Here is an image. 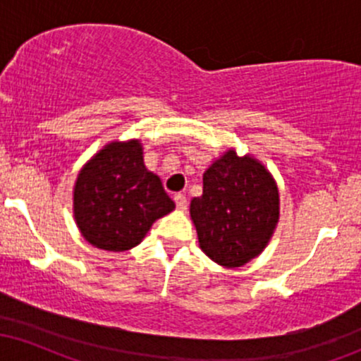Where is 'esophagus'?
Instances as JSON below:
<instances>
[{"instance_id":"esophagus-1","label":"esophagus","mask_w":361,"mask_h":361,"mask_svg":"<svg viewBox=\"0 0 361 361\" xmlns=\"http://www.w3.org/2000/svg\"><path fill=\"white\" fill-rule=\"evenodd\" d=\"M175 204H176L178 210H186V207H188V200H186V197L183 193H176L175 195Z\"/></svg>"}]
</instances>
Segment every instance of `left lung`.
I'll return each instance as SVG.
<instances>
[{
    "label": "left lung",
    "mask_w": 361,
    "mask_h": 361,
    "mask_svg": "<svg viewBox=\"0 0 361 361\" xmlns=\"http://www.w3.org/2000/svg\"><path fill=\"white\" fill-rule=\"evenodd\" d=\"M202 251L226 268H238L270 243L280 217L279 186L258 159L234 149L204 173V193L190 204Z\"/></svg>",
    "instance_id": "1"
}]
</instances>
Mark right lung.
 Instances as JSON below:
<instances>
[{
    "mask_svg": "<svg viewBox=\"0 0 361 361\" xmlns=\"http://www.w3.org/2000/svg\"><path fill=\"white\" fill-rule=\"evenodd\" d=\"M175 209L159 176L144 166L137 139L106 144L82 166L73 210L82 238L105 251H127Z\"/></svg>",
    "mask_w": 361,
    "mask_h": 361,
    "instance_id": "1",
    "label": "right lung"
}]
</instances>
